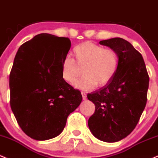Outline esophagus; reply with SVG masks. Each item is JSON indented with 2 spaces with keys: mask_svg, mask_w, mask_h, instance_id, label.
<instances>
[{
  "mask_svg": "<svg viewBox=\"0 0 158 158\" xmlns=\"http://www.w3.org/2000/svg\"><path fill=\"white\" fill-rule=\"evenodd\" d=\"M81 94H82V97L83 100H86V94L85 92H81Z\"/></svg>",
  "mask_w": 158,
  "mask_h": 158,
  "instance_id": "obj_1",
  "label": "esophagus"
}]
</instances>
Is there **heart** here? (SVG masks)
<instances>
[{
    "instance_id": "obj_1",
    "label": "heart",
    "mask_w": 158,
    "mask_h": 158,
    "mask_svg": "<svg viewBox=\"0 0 158 158\" xmlns=\"http://www.w3.org/2000/svg\"><path fill=\"white\" fill-rule=\"evenodd\" d=\"M74 59L66 56L61 62V77L66 82L73 83L82 67L83 77L74 84L81 90H90L101 87L112 81L119 65V57L114 49L106 48L91 41L81 43L72 50Z\"/></svg>"
}]
</instances>
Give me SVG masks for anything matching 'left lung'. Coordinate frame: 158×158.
I'll return each mask as SVG.
<instances>
[{
  "mask_svg": "<svg viewBox=\"0 0 158 158\" xmlns=\"http://www.w3.org/2000/svg\"><path fill=\"white\" fill-rule=\"evenodd\" d=\"M118 52L119 65L112 81L87 94L95 111L88 121L94 137L119 141L134 130L145 109L149 77L141 54L120 38L100 41Z\"/></svg>",
  "mask_w": 158,
  "mask_h": 158,
  "instance_id": "8db88e82",
  "label": "left lung"
}]
</instances>
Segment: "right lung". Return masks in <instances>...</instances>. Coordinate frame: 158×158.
<instances>
[{"label":"right lung","mask_w":158,"mask_h":158,"mask_svg":"<svg viewBox=\"0 0 158 158\" xmlns=\"http://www.w3.org/2000/svg\"><path fill=\"white\" fill-rule=\"evenodd\" d=\"M71 47L68 38L41 33L20 46L10 75V106L26 135L55 138L82 101L81 92L61 77V62Z\"/></svg>","instance_id":"add662e5"}]
</instances>
